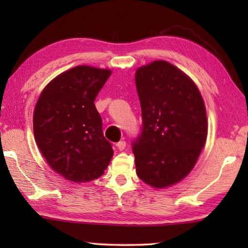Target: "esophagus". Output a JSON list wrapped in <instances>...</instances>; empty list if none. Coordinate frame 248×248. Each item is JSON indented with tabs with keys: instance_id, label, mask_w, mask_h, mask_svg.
<instances>
[{
	"instance_id": "esophagus-1",
	"label": "esophagus",
	"mask_w": 248,
	"mask_h": 248,
	"mask_svg": "<svg viewBox=\"0 0 248 248\" xmlns=\"http://www.w3.org/2000/svg\"><path fill=\"white\" fill-rule=\"evenodd\" d=\"M117 148H118L119 151H124L125 149V142L124 141H119L118 143L116 144Z\"/></svg>"
}]
</instances>
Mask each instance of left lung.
Segmentation results:
<instances>
[{
	"instance_id": "8db88e82",
	"label": "left lung",
	"mask_w": 248,
	"mask_h": 248,
	"mask_svg": "<svg viewBox=\"0 0 248 248\" xmlns=\"http://www.w3.org/2000/svg\"><path fill=\"white\" fill-rule=\"evenodd\" d=\"M142 128L132 141L137 175L163 188L189 174L207 140L203 99L196 84L166 61L136 72Z\"/></svg>"
}]
</instances>
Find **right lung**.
<instances>
[{
  "mask_svg": "<svg viewBox=\"0 0 248 248\" xmlns=\"http://www.w3.org/2000/svg\"><path fill=\"white\" fill-rule=\"evenodd\" d=\"M110 71L79 65L57 77L33 111L37 145L51 169L75 183L100 177L114 154L94 100Z\"/></svg>",
  "mask_w": 248,
  "mask_h": 248,
  "instance_id": "1",
  "label": "right lung"
}]
</instances>
